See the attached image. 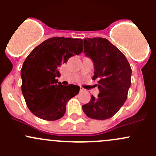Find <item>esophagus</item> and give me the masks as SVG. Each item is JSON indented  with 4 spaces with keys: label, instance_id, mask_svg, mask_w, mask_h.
I'll return each instance as SVG.
<instances>
[{
    "label": "esophagus",
    "instance_id": "34e87169",
    "mask_svg": "<svg viewBox=\"0 0 156 156\" xmlns=\"http://www.w3.org/2000/svg\"><path fill=\"white\" fill-rule=\"evenodd\" d=\"M80 90H81V91H84V89L83 87H81V88H80Z\"/></svg>",
    "mask_w": 156,
    "mask_h": 156
}]
</instances>
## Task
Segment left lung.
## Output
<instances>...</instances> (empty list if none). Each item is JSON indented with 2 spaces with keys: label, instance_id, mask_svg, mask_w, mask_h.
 <instances>
[{
  "label": "left lung",
  "instance_id": "left-lung-1",
  "mask_svg": "<svg viewBox=\"0 0 156 156\" xmlns=\"http://www.w3.org/2000/svg\"><path fill=\"white\" fill-rule=\"evenodd\" d=\"M84 53L92 60L100 94L92 95L82 108L87 117L105 120L112 117L126 101L131 84V68L125 55L106 38L84 40Z\"/></svg>",
  "mask_w": 156,
  "mask_h": 156
}]
</instances>
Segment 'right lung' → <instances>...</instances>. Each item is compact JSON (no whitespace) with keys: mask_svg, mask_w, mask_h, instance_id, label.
<instances>
[{"mask_svg":"<svg viewBox=\"0 0 156 156\" xmlns=\"http://www.w3.org/2000/svg\"><path fill=\"white\" fill-rule=\"evenodd\" d=\"M82 39L51 37L36 47L21 69L22 92L30 111L47 121L64 115L66 103L79 93L80 87L58 83V71L62 63L83 50Z\"/></svg>","mask_w":156,"mask_h":156,"instance_id":"right-lung-1","label":"right lung"}]
</instances>
